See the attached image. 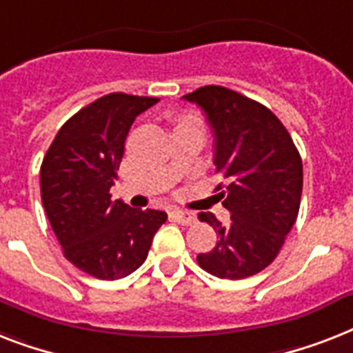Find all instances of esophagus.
Wrapping results in <instances>:
<instances>
[{"label": "esophagus", "mask_w": 353, "mask_h": 353, "mask_svg": "<svg viewBox=\"0 0 353 353\" xmlns=\"http://www.w3.org/2000/svg\"><path fill=\"white\" fill-rule=\"evenodd\" d=\"M171 215H173L174 221L180 222V224H184V225H190L196 221L194 213H191V211H185V210H174Z\"/></svg>", "instance_id": "34e87169"}]
</instances>
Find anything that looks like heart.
I'll use <instances>...</instances> for the list:
<instances>
[{
    "instance_id": "b5f03b06",
    "label": "heart",
    "mask_w": 353,
    "mask_h": 353,
    "mask_svg": "<svg viewBox=\"0 0 353 353\" xmlns=\"http://www.w3.org/2000/svg\"><path fill=\"white\" fill-rule=\"evenodd\" d=\"M185 123H202V120L196 114H193V112H188V114L180 118L179 125H185Z\"/></svg>"
}]
</instances>
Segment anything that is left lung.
<instances>
[{
	"label": "left lung",
	"instance_id": "obj_1",
	"mask_svg": "<svg viewBox=\"0 0 353 353\" xmlns=\"http://www.w3.org/2000/svg\"><path fill=\"white\" fill-rule=\"evenodd\" d=\"M204 111L215 137L216 194L231 213L222 225L213 213L199 219L216 231V246L199 253L202 270L219 279L252 277L270 266L299 215L303 160L283 122L268 107L221 85L185 94Z\"/></svg>",
	"mask_w": 353,
	"mask_h": 353
}]
</instances>
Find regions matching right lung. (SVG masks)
Segmentation results:
<instances>
[{
    "label": "right lung",
    "instance_id": "obj_1",
    "mask_svg": "<svg viewBox=\"0 0 353 353\" xmlns=\"http://www.w3.org/2000/svg\"><path fill=\"white\" fill-rule=\"evenodd\" d=\"M159 98L111 92L61 125L39 169L41 202L63 255L78 270L117 281L142 266L165 211L111 200L134 118Z\"/></svg>",
    "mask_w": 353,
    "mask_h": 353
}]
</instances>
